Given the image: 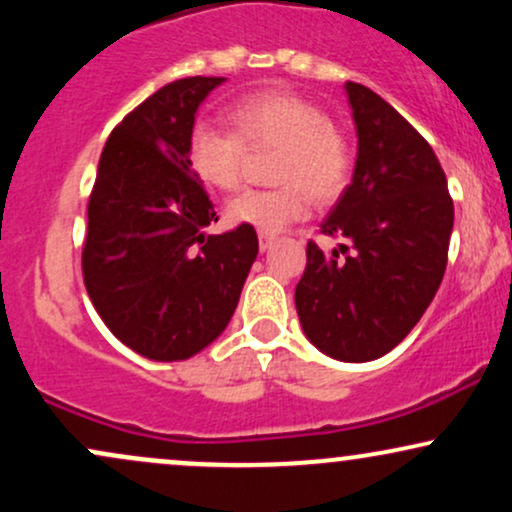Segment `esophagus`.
Returning a JSON list of instances; mask_svg holds the SVG:
<instances>
[{
    "mask_svg": "<svg viewBox=\"0 0 512 512\" xmlns=\"http://www.w3.org/2000/svg\"><path fill=\"white\" fill-rule=\"evenodd\" d=\"M276 240V236H272V233H260V250H269L272 248V243Z\"/></svg>",
    "mask_w": 512,
    "mask_h": 512,
    "instance_id": "34e87169",
    "label": "esophagus"
}]
</instances>
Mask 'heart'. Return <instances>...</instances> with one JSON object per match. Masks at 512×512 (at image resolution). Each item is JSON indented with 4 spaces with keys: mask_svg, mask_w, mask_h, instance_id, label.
Instances as JSON below:
<instances>
[{
    "mask_svg": "<svg viewBox=\"0 0 512 512\" xmlns=\"http://www.w3.org/2000/svg\"><path fill=\"white\" fill-rule=\"evenodd\" d=\"M236 132L197 122L187 161L211 190L231 192L243 180L248 149H279L276 190H245L226 204V219L260 233H279L308 214V195L330 202L349 180L351 156L332 117L308 98L289 91H257L231 108Z\"/></svg>",
    "mask_w": 512,
    "mask_h": 512,
    "instance_id": "1",
    "label": "heart"
}]
</instances>
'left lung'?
Masks as SVG:
<instances>
[{"label":"left lung","instance_id":"obj_1","mask_svg":"<svg viewBox=\"0 0 512 512\" xmlns=\"http://www.w3.org/2000/svg\"><path fill=\"white\" fill-rule=\"evenodd\" d=\"M356 125L354 178L308 243L296 286L305 337L346 363L385 356L414 330L443 281L455 209L428 142L370 88L346 81Z\"/></svg>","mask_w":512,"mask_h":512}]
</instances>
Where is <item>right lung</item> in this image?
<instances>
[{
  "label": "right lung",
  "mask_w": 512,
  "mask_h": 512,
  "mask_svg": "<svg viewBox=\"0 0 512 512\" xmlns=\"http://www.w3.org/2000/svg\"><path fill=\"white\" fill-rule=\"evenodd\" d=\"M223 76L158 88L105 142L88 199L84 284L108 330L151 361H185L231 322L255 262L252 226L207 236L219 221L187 142Z\"/></svg>",
  "instance_id": "right-lung-1"
}]
</instances>
